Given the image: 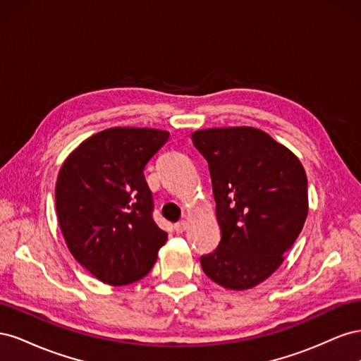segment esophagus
I'll return each mask as SVG.
<instances>
[{"label": "esophagus", "instance_id": "esophagus-1", "mask_svg": "<svg viewBox=\"0 0 361 361\" xmlns=\"http://www.w3.org/2000/svg\"><path fill=\"white\" fill-rule=\"evenodd\" d=\"M187 228H188V223L185 221V220L179 221L176 226H174V231H176L178 233H183L185 231H187Z\"/></svg>", "mask_w": 361, "mask_h": 361}]
</instances>
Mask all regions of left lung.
I'll use <instances>...</instances> for the list:
<instances>
[{
  "label": "left lung",
  "mask_w": 361,
  "mask_h": 361,
  "mask_svg": "<svg viewBox=\"0 0 361 361\" xmlns=\"http://www.w3.org/2000/svg\"><path fill=\"white\" fill-rule=\"evenodd\" d=\"M209 164L221 241L202 256L204 274L232 290L257 286L274 272L309 212L307 176L292 152L251 126L191 134Z\"/></svg>",
  "instance_id": "8db88e82"
}]
</instances>
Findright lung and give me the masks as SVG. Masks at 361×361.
Returning <instances> with one entry per match:
<instances>
[{
  "label": "right lung",
  "instance_id": "add662e5",
  "mask_svg": "<svg viewBox=\"0 0 361 361\" xmlns=\"http://www.w3.org/2000/svg\"><path fill=\"white\" fill-rule=\"evenodd\" d=\"M167 130L110 128L64 159L56 209L72 256L97 280L126 286L147 276L167 233L152 218L145 167L167 143Z\"/></svg>",
  "mask_w": 361,
  "mask_h": 361
}]
</instances>
